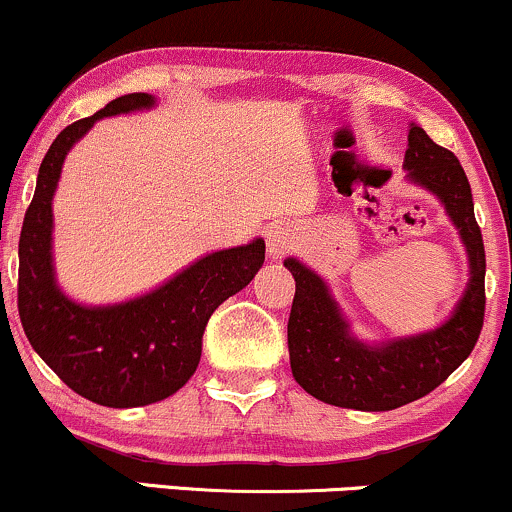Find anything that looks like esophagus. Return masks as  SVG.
Masks as SVG:
<instances>
[{
  "instance_id": "34e87169",
  "label": "esophagus",
  "mask_w": 512,
  "mask_h": 512,
  "mask_svg": "<svg viewBox=\"0 0 512 512\" xmlns=\"http://www.w3.org/2000/svg\"><path fill=\"white\" fill-rule=\"evenodd\" d=\"M294 244V232L290 230V227L285 225H273L268 230V256L273 258H282L287 254V251L292 249Z\"/></svg>"
}]
</instances>
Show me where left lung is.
<instances>
[{
  "mask_svg": "<svg viewBox=\"0 0 512 512\" xmlns=\"http://www.w3.org/2000/svg\"><path fill=\"white\" fill-rule=\"evenodd\" d=\"M405 179L436 196L467 254V285L436 328L383 340L352 330L333 287L297 256L285 258L294 292L287 347L294 381L316 400L362 412H388L441 386L470 357L484 323V242L474 220L472 189L453 153L410 124Z\"/></svg>",
  "mask_w": 512,
  "mask_h": 512,
  "instance_id": "1",
  "label": "left lung"
}]
</instances>
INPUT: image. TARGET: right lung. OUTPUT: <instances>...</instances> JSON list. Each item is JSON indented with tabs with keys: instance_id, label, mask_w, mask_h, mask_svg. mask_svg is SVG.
<instances>
[{
	"instance_id": "obj_1",
	"label": "right lung",
	"mask_w": 512,
	"mask_h": 512,
	"mask_svg": "<svg viewBox=\"0 0 512 512\" xmlns=\"http://www.w3.org/2000/svg\"><path fill=\"white\" fill-rule=\"evenodd\" d=\"M158 98L131 93L78 119L52 141L18 242V316L33 350L74 393L102 407H143L177 393L201 362L210 314L244 290L266 261L261 237L210 251L153 290L124 302L69 297L54 266V210L69 150L95 122L153 110Z\"/></svg>"
}]
</instances>
